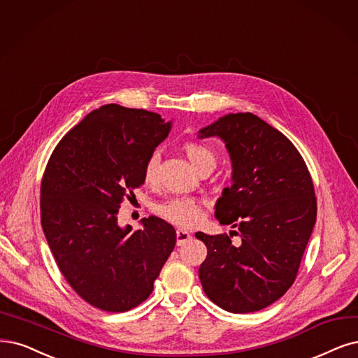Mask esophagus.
Wrapping results in <instances>:
<instances>
[{
  "label": "esophagus",
  "instance_id": "esophagus-1",
  "mask_svg": "<svg viewBox=\"0 0 358 358\" xmlns=\"http://www.w3.org/2000/svg\"><path fill=\"white\" fill-rule=\"evenodd\" d=\"M190 237H192V236H190L189 231L182 230V229H178V230H177V245H178V246L184 245L187 241H190Z\"/></svg>",
  "mask_w": 358,
  "mask_h": 358
}]
</instances>
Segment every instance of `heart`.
Returning a JSON list of instances; mask_svg holds the SVG:
<instances>
[{
	"label": "heart",
	"mask_w": 358,
	"mask_h": 358,
	"mask_svg": "<svg viewBox=\"0 0 358 358\" xmlns=\"http://www.w3.org/2000/svg\"><path fill=\"white\" fill-rule=\"evenodd\" d=\"M184 152H186L189 161L196 169H199L201 166L208 164L215 166V152L203 143L189 141L184 144ZM157 162V155H152L144 165V180L148 182L153 181L156 177ZM156 213L182 227L194 226V224L201 221L202 217L201 203L196 199H192V197H172V199L164 203H159L156 206Z\"/></svg>",
	"instance_id": "heart-1"
}]
</instances>
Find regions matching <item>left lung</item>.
I'll use <instances>...</instances> for the list:
<instances>
[{
  "label": "left lung",
  "instance_id": "obj_1",
  "mask_svg": "<svg viewBox=\"0 0 358 358\" xmlns=\"http://www.w3.org/2000/svg\"><path fill=\"white\" fill-rule=\"evenodd\" d=\"M220 137L231 159V187L222 190L215 217L239 234L197 231L208 255L199 268L206 296L243 314L266 308L294 285L317 217L313 180L286 136L254 113H229L199 131Z\"/></svg>",
  "mask_w": 358,
  "mask_h": 358
}]
</instances>
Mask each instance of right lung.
Here are the masks:
<instances>
[{
	"instance_id": "obj_1",
	"label": "right lung",
	"mask_w": 358,
	"mask_h": 358,
	"mask_svg": "<svg viewBox=\"0 0 358 358\" xmlns=\"http://www.w3.org/2000/svg\"><path fill=\"white\" fill-rule=\"evenodd\" d=\"M171 129L161 115L119 104L88 113L51 153L41 182V224L57 267L92 307L124 313L149 298L176 246L157 217L117 226L124 197L144 184V165Z\"/></svg>"
}]
</instances>
